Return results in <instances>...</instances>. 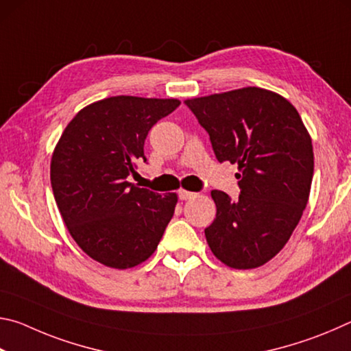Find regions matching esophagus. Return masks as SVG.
Here are the masks:
<instances>
[{
  "instance_id": "1",
  "label": "esophagus",
  "mask_w": 351,
  "mask_h": 351,
  "mask_svg": "<svg viewBox=\"0 0 351 351\" xmlns=\"http://www.w3.org/2000/svg\"><path fill=\"white\" fill-rule=\"evenodd\" d=\"M178 197H180V199L186 201V199H190V198H195V197H197V193L189 192V190H184V189H181L180 192H178Z\"/></svg>"
}]
</instances>
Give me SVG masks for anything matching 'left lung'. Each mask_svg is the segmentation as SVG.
Returning a JSON list of instances; mask_svg holds the SVG:
<instances>
[{
  "label": "left lung",
  "mask_w": 351,
  "mask_h": 351,
  "mask_svg": "<svg viewBox=\"0 0 351 351\" xmlns=\"http://www.w3.org/2000/svg\"><path fill=\"white\" fill-rule=\"evenodd\" d=\"M210 136L219 162L239 164L240 195L212 190L217 217L204 229L213 255L252 269L282 251L306 207L314 171L311 136L294 105L274 91L246 86L187 99Z\"/></svg>",
  "instance_id": "8db88e82"
}]
</instances>
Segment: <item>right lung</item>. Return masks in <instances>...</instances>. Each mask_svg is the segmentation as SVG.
<instances>
[{
	"label": "right lung",
	"instance_id": "1",
	"mask_svg": "<svg viewBox=\"0 0 351 351\" xmlns=\"http://www.w3.org/2000/svg\"><path fill=\"white\" fill-rule=\"evenodd\" d=\"M178 99L114 96L74 116L51 159V186L71 237L93 260L128 269L156 251L178 195L127 181L144 159V142Z\"/></svg>",
	"mask_w": 351,
	"mask_h": 351
}]
</instances>
